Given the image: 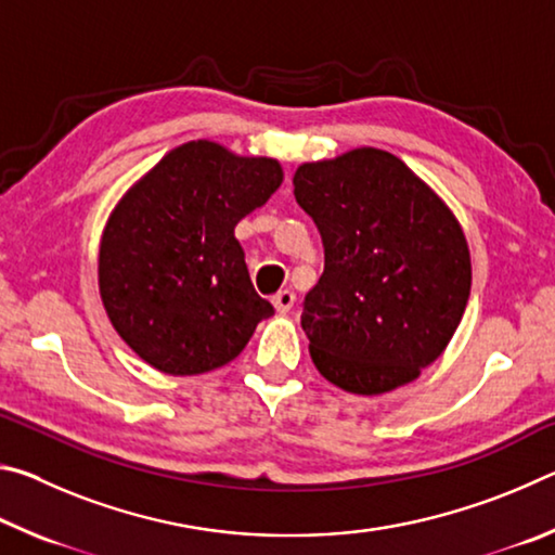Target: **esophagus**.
Wrapping results in <instances>:
<instances>
[{"instance_id":"34e87169","label":"esophagus","mask_w":555,"mask_h":555,"mask_svg":"<svg viewBox=\"0 0 555 555\" xmlns=\"http://www.w3.org/2000/svg\"><path fill=\"white\" fill-rule=\"evenodd\" d=\"M271 304H274V308H276L279 313H288L291 308H294V304H296V294H294V291L284 288V291H279L274 298H271Z\"/></svg>"}]
</instances>
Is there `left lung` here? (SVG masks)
<instances>
[{
	"instance_id": "8db88e82",
	"label": "left lung",
	"mask_w": 555,
	"mask_h": 555,
	"mask_svg": "<svg viewBox=\"0 0 555 555\" xmlns=\"http://www.w3.org/2000/svg\"><path fill=\"white\" fill-rule=\"evenodd\" d=\"M296 203L325 247L300 325L318 372L352 393H384L438 360L465 313L473 271L446 203L382 149L298 166Z\"/></svg>"
}]
</instances>
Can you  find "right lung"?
<instances>
[{"mask_svg": "<svg viewBox=\"0 0 555 555\" xmlns=\"http://www.w3.org/2000/svg\"><path fill=\"white\" fill-rule=\"evenodd\" d=\"M281 181L274 158L201 139L166 154L119 201L100 242V296L144 362L173 377L218 370L274 315L251 286L234 224Z\"/></svg>", "mask_w": 555, "mask_h": 555, "instance_id": "1", "label": "right lung"}]
</instances>
